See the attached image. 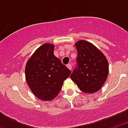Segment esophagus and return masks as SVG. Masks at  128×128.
<instances>
[{
  "label": "esophagus",
  "mask_w": 128,
  "mask_h": 128,
  "mask_svg": "<svg viewBox=\"0 0 128 128\" xmlns=\"http://www.w3.org/2000/svg\"><path fill=\"white\" fill-rule=\"evenodd\" d=\"M66 66H67V68H68L69 70H72V65H70V64H68L67 65H66Z\"/></svg>",
  "instance_id": "1"
}]
</instances>
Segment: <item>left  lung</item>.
<instances>
[{
    "label": "left lung",
    "instance_id": "obj_1",
    "mask_svg": "<svg viewBox=\"0 0 128 128\" xmlns=\"http://www.w3.org/2000/svg\"><path fill=\"white\" fill-rule=\"evenodd\" d=\"M75 47L78 67L70 75L71 80L84 93H95L101 88L108 78V60L103 53L89 42L79 40Z\"/></svg>",
    "mask_w": 128,
    "mask_h": 128
}]
</instances>
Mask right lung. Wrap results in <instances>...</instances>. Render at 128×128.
<instances>
[{
    "label": "right lung",
    "mask_w": 128,
    "mask_h": 128,
    "mask_svg": "<svg viewBox=\"0 0 128 128\" xmlns=\"http://www.w3.org/2000/svg\"><path fill=\"white\" fill-rule=\"evenodd\" d=\"M54 49L53 44H44L29 58L25 68L26 80L30 90L44 101L56 98L71 73L54 56Z\"/></svg>",
    "instance_id": "1"
}]
</instances>
